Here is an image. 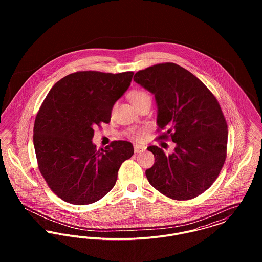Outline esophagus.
<instances>
[{"mask_svg":"<svg viewBox=\"0 0 262 262\" xmlns=\"http://www.w3.org/2000/svg\"><path fill=\"white\" fill-rule=\"evenodd\" d=\"M145 149H146V147H145V146L137 145V144L135 145V153H141V152H143Z\"/></svg>","mask_w":262,"mask_h":262,"instance_id":"1","label":"esophagus"}]
</instances>
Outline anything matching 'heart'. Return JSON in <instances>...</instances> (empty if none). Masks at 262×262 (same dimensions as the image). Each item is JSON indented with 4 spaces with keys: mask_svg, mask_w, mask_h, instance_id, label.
<instances>
[{
    "mask_svg": "<svg viewBox=\"0 0 262 262\" xmlns=\"http://www.w3.org/2000/svg\"><path fill=\"white\" fill-rule=\"evenodd\" d=\"M128 98L137 108L139 105L145 102H151V96L149 93L143 89H136L130 91L128 93ZM146 133H147L146 128H142V129L130 128L127 130V136L135 140H140L142 138V136L145 135Z\"/></svg>",
    "mask_w": 262,
    "mask_h": 262,
    "instance_id": "b5f03b06",
    "label": "heart"
}]
</instances>
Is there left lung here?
Listing matches in <instances>:
<instances>
[{
  "mask_svg": "<svg viewBox=\"0 0 262 262\" xmlns=\"http://www.w3.org/2000/svg\"><path fill=\"white\" fill-rule=\"evenodd\" d=\"M134 80L155 96L156 139L177 144L171 155L155 145L147 147L155 158L145 171L150 185L172 200L199 196L216 181L227 157L228 125L218 100L195 75L174 62L138 71Z\"/></svg>",
  "mask_w": 262,
  "mask_h": 262,
  "instance_id": "left-lung-1",
  "label": "left lung"
}]
</instances>
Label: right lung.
I'll return each mask as SVG.
<instances>
[{"instance_id":"add662e5","label":"right lung","mask_w":262,"mask_h":262,"mask_svg":"<svg viewBox=\"0 0 262 262\" xmlns=\"http://www.w3.org/2000/svg\"><path fill=\"white\" fill-rule=\"evenodd\" d=\"M134 73L81 71L60 79L38 111L33 143L39 171L61 200L85 205L112 189L133 144L115 140L97 150L94 127L108 124L115 102L128 88Z\"/></svg>"}]
</instances>
